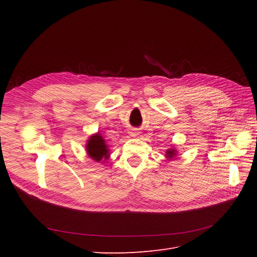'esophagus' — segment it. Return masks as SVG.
<instances>
[{
  "instance_id": "34e87169",
  "label": "esophagus",
  "mask_w": 257,
  "mask_h": 257,
  "mask_svg": "<svg viewBox=\"0 0 257 257\" xmlns=\"http://www.w3.org/2000/svg\"><path fill=\"white\" fill-rule=\"evenodd\" d=\"M138 134H139V132H138L137 130H132V131L130 132V135H131L132 137H137Z\"/></svg>"
}]
</instances>
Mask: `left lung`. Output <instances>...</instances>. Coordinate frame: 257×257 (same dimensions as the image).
I'll return each instance as SVG.
<instances>
[{"instance_id":"8db88e82","label":"left lung","mask_w":257,"mask_h":257,"mask_svg":"<svg viewBox=\"0 0 257 257\" xmlns=\"http://www.w3.org/2000/svg\"><path fill=\"white\" fill-rule=\"evenodd\" d=\"M177 154H178L177 148H176L175 146H170V148H168V149H167L166 152H165V158H166V160H168V161L174 160V159L177 157Z\"/></svg>"}]
</instances>
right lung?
I'll list each match as a JSON object with an SVG mask.
<instances>
[{"instance_id": "obj_1", "label": "right lung", "mask_w": 257, "mask_h": 257, "mask_svg": "<svg viewBox=\"0 0 257 257\" xmlns=\"http://www.w3.org/2000/svg\"><path fill=\"white\" fill-rule=\"evenodd\" d=\"M85 151L88 157L97 163H106L109 159V148L102 134L97 132L95 134H92L87 143H85Z\"/></svg>"}]
</instances>
